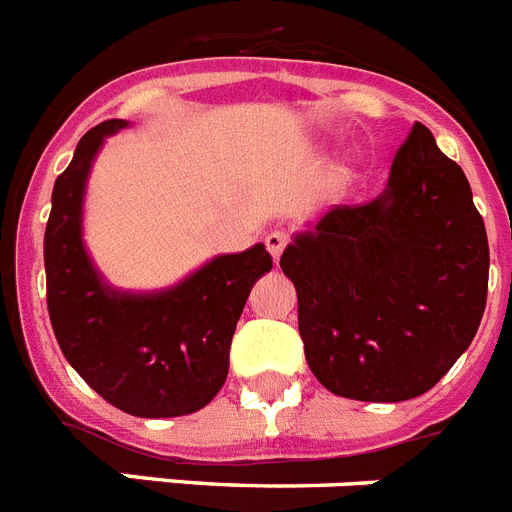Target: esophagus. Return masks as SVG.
<instances>
[{"label": "esophagus", "instance_id": "esophagus-1", "mask_svg": "<svg viewBox=\"0 0 512 512\" xmlns=\"http://www.w3.org/2000/svg\"><path fill=\"white\" fill-rule=\"evenodd\" d=\"M286 244H288L286 231H270V234H265V247H268V252L273 255L275 262H278L281 252L286 250Z\"/></svg>", "mask_w": 512, "mask_h": 512}]
</instances>
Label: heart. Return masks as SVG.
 Instances as JSON below:
<instances>
[{
	"instance_id": "heart-1",
	"label": "heart",
	"mask_w": 512,
	"mask_h": 512,
	"mask_svg": "<svg viewBox=\"0 0 512 512\" xmlns=\"http://www.w3.org/2000/svg\"><path fill=\"white\" fill-rule=\"evenodd\" d=\"M353 172H355V162H353V159H350V157L340 159V162H337L335 167H332L330 182H332V185H345V182H350Z\"/></svg>"
}]
</instances>
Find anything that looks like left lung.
<instances>
[{"instance_id":"obj_1","label":"left lung","mask_w":512,"mask_h":512,"mask_svg":"<svg viewBox=\"0 0 512 512\" xmlns=\"http://www.w3.org/2000/svg\"><path fill=\"white\" fill-rule=\"evenodd\" d=\"M281 268L319 384L404 402L433 389L477 335L490 244L464 170L415 123L384 193L296 231Z\"/></svg>"}]
</instances>
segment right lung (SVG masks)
I'll list each match as a JSON object with an SVG mask.
<instances>
[{
    "label": "right lung",
    "mask_w": 512,
    "mask_h": 512,
    "mask_svg": "<svg viewBox=\"0 0 512 512\" xmlns=\"http://www.w3.org/2000/svg\"><path fill=\"white\" fill-rule=\"evenodd\" d=\"M128 126L113 118L84 133L56 177L43 237L48 317L66 361L105 402L133 417H180L224 386L231 337L273 257L255 244L211 257L170 288L110 286L84 244V193L105 139Z\"/></svg>",
    "instance_id": "1"
}]
</instances>
